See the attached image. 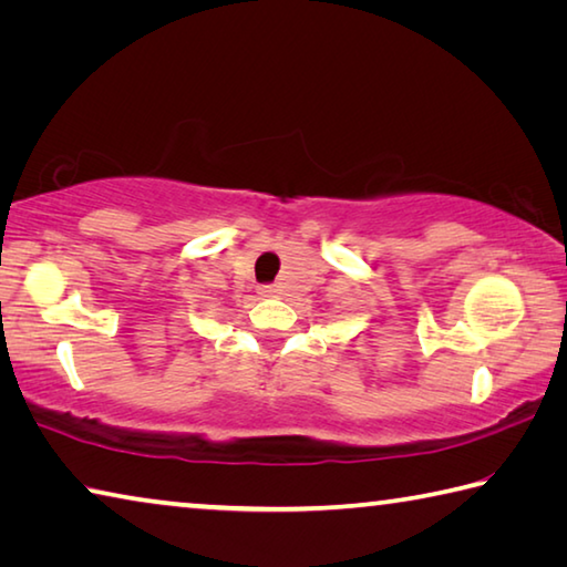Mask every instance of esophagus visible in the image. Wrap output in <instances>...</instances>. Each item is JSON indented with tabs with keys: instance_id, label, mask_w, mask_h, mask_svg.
<instances>
[{
	"instance_id": "34e87169",
	"label": "esophagus",
	"mask_w": 567,
	"mask_h": 567,
	"mask_svg": "<svg viewBox=\"0 0 567 567\" xmlns=\"http://www.w3.org/2000/svg\"><path fill=\"white\" fill-rule=\"evenodd\" d=\"M260 292H262L265 297H275V295L280 292V290H277V285H262V287H260Z\"/></svg>"
}]
</instances>
